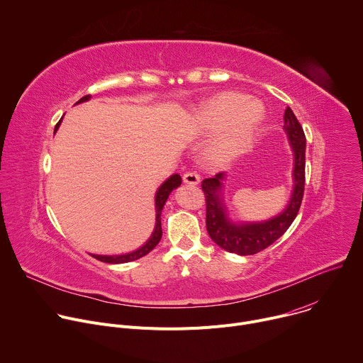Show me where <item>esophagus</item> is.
I'll return each instance as SVG.
<instances>
[{"label":"esophagus","mask_w":363,"mask_h":363,"mask_svg":"<svg viewBox=\"0 0 363 363\" xmlns=\"http://www.w3.org/2000/svg\"><path fill=\"white\" fill-rule=\"evenodd\" d=\"M182 179H184V182H185V184H188V185H198L201 178H199V175H198L196 172H194V171H188V172H185V174H184Z\"/></svg>","instance_id":"34e87169"}]
</instances>
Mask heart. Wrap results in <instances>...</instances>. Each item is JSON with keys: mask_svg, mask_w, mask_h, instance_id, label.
<instances>
[{"mask_svg": "<svg viewBox=\"0 0 363 363\" xmlns=\"http://www.w3.org/2000/svg\"><path fill=\"white\" fill-rule=\"evenodd\" d=\"M196 118L203 129L216 132L210 155L224 164L238 158L252 145L264 119V108L255 99L227 91L205 103Z\"/></svg>", "mask_w": 363, "mask_h": 363, "instance_id": "b5f03b06", "label": "heart"}]
</instances>
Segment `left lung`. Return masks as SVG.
I'll use <instances>...</instances> for the list:
<instances>
[{
	"label": "left lung",
	"instance_id": "left-lung-1",
	"mask_svg": "<svg viewBox=\"0 0 363 363\" xmlns=\"http://www.w3.org/2000/svg\"><path fill=\"white\" fill-rule=\"evenodd\" d=\"M284 132L294 153L293 191L286 208L276 217L258 223H233L228 218L227 206L223 199L225 172L202 181L206 205V231L211 240L223 250L238 255H251L272 245L279 240L294 221L304 194L306 167V136L301 125L290 108L284 112Z\"/></svg>",
	"mask_w": 363,
	"mask_h": 363
}]
</instances>
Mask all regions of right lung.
I'll list each match as a JSON object with an SVG mask.
<instances>
[{"mask_svg":"<svg viewBox=\"0 0 363 363\" xmlns=\"http://www.w3.org/2000/svg\"><path fill=\"white\" fill-rule=\"evenodd\" d=\"M90 99V94L87 96H83L77 103H83V101H87ZM62 123V119L59 121V123L56 125L55 128V133L57 132L59 126ZM182 182V178L178 175V174H174L171 175L157 191V195H155V210H157V223H155V228H153V233L152 235L149 237V240L142 245L139 247L138 250L132 251V252H126V254H121V255H99V254H90L91 257H94L96 260L99 262H103V263H109V264H121V263H129V262H133V260H138V258L146 255L147 252H150L155 247L158 245V242L161 241V237H162V227H161V213H162V208L164 205L169 196V194L178 188Z\"/></svg>","mask_w":363,"mask_h":363,"instance_id":"obj_1","label":"right lung"}]
</instances>
